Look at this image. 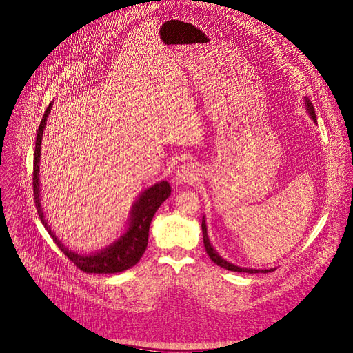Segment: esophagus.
Returning a JSON list of instances; mask_svg holds the SVG:
<instances>
[{
  "instance_id": "34e87169",
  "label": "esophagus",
  "mask_w": 353,
  "mask_h": 353,
  "mask_svg": "<svg viewBox=\"0 0 353 353\" xmlns=\"http://www.w3.org/2000/svg\"><path fill=\"white\" fill-rule=\"evenodd\" d=\"M199 170L192 163H185L176 172V180L180 184H193L199 181Z\"/></svg>"
}]
</instances>
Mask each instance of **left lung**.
Returning a JSON list of instances; mask_svg holds the SVG:
<instances>
[{
    "mask_svg": "<svg viewBox=\"0 0 353 353\" xmlns=\"http://www.w3.org/2000/svg\"><path fill=\"white\" fill-rule=\"evenodd\" d=\"M305 106H307V112L310 113V116L312 117V121L316 123V116H315V109H314V105L311 103V101L308 98H305ZM201 230H203V241H204V247H205V251L208 254V256L211 258V261H214L217 265L228 270V271H236V272H248V274H258V272H271L274 271L272 268L271 270H255V268H241V267H237L228 261H225L224 258H221L217 251L213 248V245H211L210 240H208V236H207V225H205V220L203 217V221H201Z\"/></svg>",
    "mask_w": 353,
    "mask_h": 353,
    "instance_id": "1",
    "label": "left lung"
}]
</instances>
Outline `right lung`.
Returning <instances> with one entry per match:
<instances>
[{
  "instance_id": "obj_1",
  "label": "right lung",
  "mask_w": 353,
  "mask_h": 353,
  "mask_svg": "<svg viewBox=\"0 0 353 353\" xmlns=\"http://www.w3.org/2000/svg\"><path fill=\"white\" fill-rule=\"evenodd\" d=\"M52 108L51 105L46 108L42 121L38 128L37 140H35V150H34V177H32V185H34V199H35V207L38 211V216L41 219L42 225L50 232V236L54 239L58 248L72 261L81 271L90 272V274H116L122 272L129 268H132L136 263H139L142 258L143 252L148 247L149 240V227L152 223V219L157 208L161 205V203L166 200L170 193L172 187L168 181H160L154 185L149 187L139 199L134 201L130 210V219L126 232L121 239L113 241L106 248L92 252V254H78L70 251L68 247H65L52 232L51 227L48 225V220L43 216V208L41 205V187H39V160H41V143H42V134L46 123V117H48Z\"/></svg>"
}]
</instances>
